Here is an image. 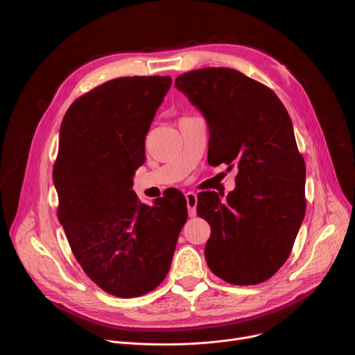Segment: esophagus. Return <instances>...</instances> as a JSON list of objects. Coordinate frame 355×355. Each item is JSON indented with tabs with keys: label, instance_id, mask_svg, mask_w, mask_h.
<instances>
[{
	"label": "esophagus",
	"instance_id": "obj_1",
	"mask_svg": "<svg viewBox=\"0 0 355 355\" xmlns=\"http://www.w3.org/2000/svg\"><path fill=\"white\" fill-rule=\"evenodd\" d=\"M185 198H187V207H188L189 216H195L196 215V204H198L196 193L195 192H187Z\"/></svg>",
	"mask_w": 355,
	"mask_h": 355
}]
</instances>
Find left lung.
I'll return each instance as SVG.
<instances>
[{"instance_id": "left-lung-1", "label": "left lung", "mask_w": 355, "mask_h": 355, "mask_svg": "<svg viewBox=\"0 0 355 355\" xmlns=\"http://www.w3.org/2000/svg\"><path fill=\"white\" fill-rule=\"evenodd\" d=\"M175 88L204 115L208 162L237 168L236 188L198 195L211 226L205 259L233 285L270 279L291 254L305 218V160L292 121L272 89L234 69L209 67L177 77Z\"/></svg>"}]
</instances>
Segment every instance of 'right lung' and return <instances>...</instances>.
Here are the masks:
<instances>
[{
    "instance_id": "add662e5",
    "label": "right lung",
    "mask_w": 355,
    "mask_h": 355,
    "mask_svg": "<svg viewBox=\"0 0 355 355\" xmlns=\"http://www.w3.org/2000/svg\"><path fill=\"white\" fill-rule=\"evenodd\" d=\"M171 77H121L77 98L59 137L53 182L73 254L101 289L141 296L162 284L188 211L173 191L147 207L132 189L144 139Z\"/></svg>"
}]
</instances>
